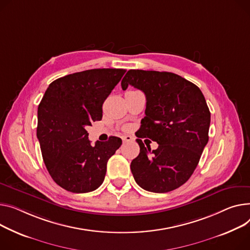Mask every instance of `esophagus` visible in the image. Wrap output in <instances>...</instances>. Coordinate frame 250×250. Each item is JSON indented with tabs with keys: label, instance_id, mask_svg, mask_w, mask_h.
<instances>
[{
	"label": "esophagus",
	"instance_id": "34e87169",
	"mask_svg": "<svg viewBox=\"0 0 250 250\" xmlns=\"http://www.w3.org/2000/svg\"><path fill=\"white\" fill-rule=\"evenodd\" d=\"M123 141H124V143H129V142H132V141H134V138H132L131 136L126 135V136H125V137L123 138Z\"/></svg>",
	"mask_w": 250,
	"mask_h": 250
}]
</instances>
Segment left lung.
<instances>
[{"label": "left lung", "instance_id": "8db88e82", "mask_svg": "<svg viewBox=\"0 0 250 250\" xmlns=\"http://www.w3.org/2000/svg\"><path fill=\"white\" fill-rule=\"evenodd\" d=\"M142 90L146 99V116L138 138L159 144L157 149L140 146L130 170L137 184L154 193L173 191L189 180L208 143L211 114L197 85L172 72L130 69L122 80Z\"/></svg>", "mask_w": 250, "mask_h": 250}]
</instances>
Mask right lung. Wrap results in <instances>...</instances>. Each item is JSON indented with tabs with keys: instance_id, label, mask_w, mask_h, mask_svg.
I'll list each match as a JSON object with an SVG mask.
<instances>
[{
	"instance_id": "1",
	"label": "right lung",
	"mask_w": 250,
	"mask_h": 250,
	"mask_svg": "<svg viewBox=\"0 0 250 250\" xmlns=\"http://www.w3.org/2000/svg\"><path fill=\"white\" fill-rule=\"evenodd\" d=\"M125 69H90L50 83L38 106L37 138L43 161L54 182L72 193L103 184L108 159L122 146L111 137L90 145L85 129L103 119V104Z\"/></svg>"
}]
</instances>
